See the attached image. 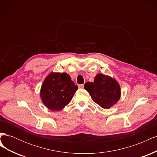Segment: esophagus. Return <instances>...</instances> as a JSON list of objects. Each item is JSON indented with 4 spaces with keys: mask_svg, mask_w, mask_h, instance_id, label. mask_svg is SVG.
Segmentation results:
<instances>
[{
    "mask_svg": "<svg viewBox=\"0 0 157 157\" xmlns=\"http://www.w3.org/2000/svg\"><path fill=\"white\" fill-rule=\"evenodd\" d=\"M78 88H84V84H79L78 85Z\"/></svg>",
    "mask_w": 157,
    "mask_h": 157,
    "instance_id": "34e87169",
    "label": "esophagus"
}]
</instances>
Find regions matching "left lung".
Returning <instances> with one entry per match:
<instances>
[{"instance_id": "1", "label": "left lung", "mask_w": 157, "mask_h": 157, "mask_svg": "<svg viewBox=\"0 0 157 157\" xmlns=\"http://www.w3.org/2000/svg\"><path fill=\"white\" fill-rule=\"evenodd\" d=\"M84 88L92 100L103 109H110L115 105L121 96L118 82L114 78L103 74H97L94 82H86Z\"/></svg>"}]
</instances>
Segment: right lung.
<instances>
[{
  "label": "right lung",
  "mask_w": 157,
  "mask_h": 157,
  "mask_svg": "<svg viewBox=\"0 0 157 157\" xmlns=\"http://www.w3.org/2000/svg\"><path fill=\"white\" fill-rule=\"evenodd\" d=\"M77 90L68 74L51 72L42 84L40 96L48 109L59 111L68 105Z\"/></svg>",
  "instance_id": "obj_1"
}]
</instances>
